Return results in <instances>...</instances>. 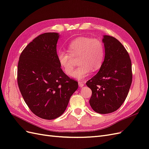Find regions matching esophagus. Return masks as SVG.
<instances>
[{"label":"esophagus","mask_w":149,"mask_h":149,"mask_svg":"<svg viewBox=\"0 0 149 149\" xmlns=\"http://www.w3.org/2000/svg\"><path fill=\"white\" fill-rule=\"evenodd\" d=\"M78 85H79V88H82L83 86L84 85V83H83V82H81V81H79L78 82Z\"/></svg>","instance_id":"obj_1"}]
</instances>
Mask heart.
Here are the masks:
<instances>
[{
  "label": "heart",
  "mask_w": 149,
  "mask_h": 149,
  "mask_svg": "<svg viewBox=\"0 0 149 149\" xmlns=\"http://www.w3.org/2000/svg\"><path fill=\"white\" fill-rule=\"evenodd\" d=\"M69 52L58 51V63L64 73L71 76L74 66L72 56H79L80 65L73 74V77L82 80L88 76L92 70L97 71L101 67L104 58V47L102 42L97 38L80 37L72 41L68 46Z\"/></svg>",
  "instance_id": "obj_1"
}]
</instances>
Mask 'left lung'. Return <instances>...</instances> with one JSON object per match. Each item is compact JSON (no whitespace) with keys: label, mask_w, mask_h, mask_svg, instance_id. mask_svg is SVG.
<instances>
[{"label":"left lung","mask_w":149,"mask_h":149,"mask_svg":"<svg viewBox=\"0 0 149 149\" xmlns=\"http://www.w3.org/2000/svg\"><path fill=\"white\" fill-rule=\"evenodd\" d=\"M105 57L98 73L88 80L91 89L89 104L97 113L109 114L123 104L132 81V64L126 49L118 40L109 35L102 38Z\"/></svg>","instance_id":"8db88e82"}]
</instances>
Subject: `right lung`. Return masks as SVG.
<instances>
[{"mask_svg": "<svg viewBox=\"0 0 149 149\" xmlns=\"http://www.w3.org/2000/svg\"><path fill=\"white\" fill-rule=\"evenodd\" d=\"M58 33L40 35L19 58L17 83L29 109L39 118L52 120L61 116L78 83L61 68L56 53Z\"/></svg>", "mask_w": 149, "mask_h": 149, "instance_id": "right-lung-1", "label": "right lung"}]
</instances>
